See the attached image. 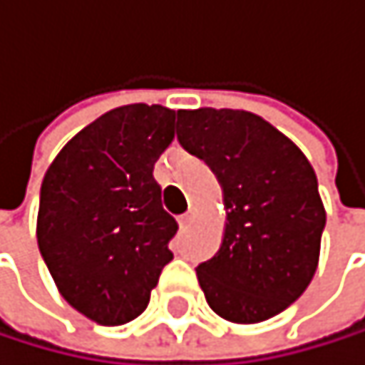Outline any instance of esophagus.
Masks as SVG:
<instances>
[{"mask_svg":"<svg viewBox=\"0 0 365 365\" xmlns=\"http://www.w3.org/2000/svg\"><path fill=\"white\" fill-rule=\"evenodd\" d=\"M193 217H195L193 213H185V215H182L180 220H178L180 228H187V226H191V224H193Z\"/></svg>","mask_w":365,"mask_h":365,"instance_id":"34e87169","label":"esophagus"}]
</instances>
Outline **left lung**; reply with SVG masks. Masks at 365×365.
Masks as SVG:
<instances>
[{
  "label": "left lung",
  "mask_w": 365,
  "mask_h": 365,
  "mask_svg": "<svg viewBox=\"0 0 365 365\" xmlns=\"http://www.w3.org/2000/svg\"><path fill=\"white\" fill-rule=\"evenodd\" d=\"M176 133L224 197L222 246L195 267L209 307L235 324L274 318L300 298L320 261L327 211L312 163L248 110H178Z\"/></svg>",
  "instance_id": "obj_1"
}]
</instances>
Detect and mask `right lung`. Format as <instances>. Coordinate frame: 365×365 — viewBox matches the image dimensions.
I'll return each instance as SVG.
<instances>
[{"instance_id":"right-lung-1","label":"right lung","mask_w":365,"mask_h":365,"mask_svg":"<svg viewBox=\"0 0 365 365\" xmlns=\"http://www.w3.org/2000/svg\"><path fill=\"white\" fill-rule=\"evenodd\" d=\"M176 110L119 106L51 160L41 185L36 242L61 296L102 327L145 312L174 255L176 220L160 205L154 163L174 141Z\"/></svg>"}]
</instances>
